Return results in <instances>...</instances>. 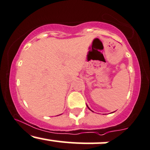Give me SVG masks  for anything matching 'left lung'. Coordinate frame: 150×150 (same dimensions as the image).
<instances>
[{
  "mask_svg": "<svg viewBox=\"0 0 150 150\" xmlns=\"http://www.w3.org/2000/svg\"><path fill=\"white\" fill-rule=\"evenodd\" d=\"M88 109H89V110H90V108H89V107H88Z\"/></svg>",
  "mask_w": 150,
  "mask_h": 150,
  "instance_id": "8db88e82",
  "label": "left lung"
}]
</instances>
